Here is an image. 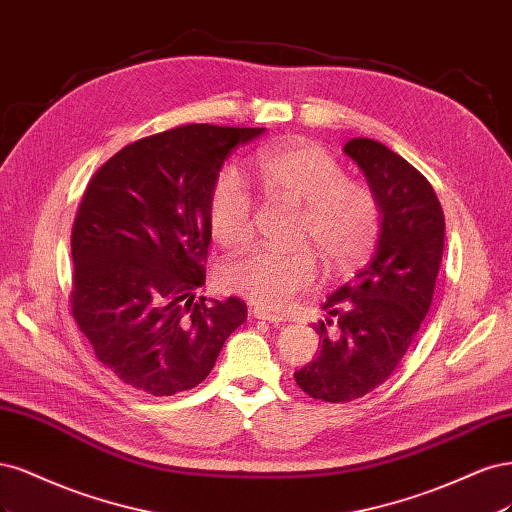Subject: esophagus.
Masks as SVG:
<instances>
[{
    "instance_id": "esophagus-1",
    "label": "esophagus",
    "mask_w": 512,
    "mask_h": 512,
    "mask_svg": "<svg viewBox=\"0 0 512 512\" xmlns=\"http://www.w3.org/2000/svg\"><path fill=\"white\" fill-rule=\"evenodd\" d=\"M253 317H255V319H261V321H270V323H283V321H285L283 317L276 315V312L266 310L263 306H255V308H253Z\"/></svg>"
}]
</instances>
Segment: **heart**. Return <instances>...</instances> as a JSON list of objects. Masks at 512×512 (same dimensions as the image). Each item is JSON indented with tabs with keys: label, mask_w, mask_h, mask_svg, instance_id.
<instances>
[{
	"label": "heart",
	"mask_w": 512,
	"mask_h": 512,
	"mask_svg": "<svg viewBox=\"0 0 512 512\" xmlns=\"http://www.w3.org/2000/svg\"><path fill=\"white\" fill-rule=\"evenodd\" d=\"M261 185L272 200L302 206L300 242H315L329 268L346 270L364 261L381 234V204L366 183L344 178L340 163L323 146L306 140L274 142L255 153ZM208 227L221 246L249 242L255 202L242 176L223 168L208 193ZM319 274L308 246L295 251L255 249L227 261L219 272L223 289L266 308H283Z\"/></svg>",
	"instance_id": "obj_1"
}]
</instances>
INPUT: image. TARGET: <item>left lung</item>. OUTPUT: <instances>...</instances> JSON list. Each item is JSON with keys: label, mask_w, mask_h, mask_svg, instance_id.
<instances>
[{"label": "left lung", "mask_w": 512, "mask_h": 512, "mask_svg": "<svg viewBox=\"0 0 512 512\" xmlns=\"http://www.w3.org/2000/svg\"><path fill=\"white\" fill-rule=\"evenodd\" d=\"M344 153L364 170L383 217L372 261L323 302L329 319L315 325L317 359L293 374L304 393L329 404L364 398L395 372L432 306L444 251L430 180L370 138L346 142Z\"/></svg>", "instance_id": "1"}]
</instances>
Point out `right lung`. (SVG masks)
<instances>
[{
    "instance_id": "add662e5",
    "label": "right lung",
    "mask_w": 512,
    "mask_h": 512,
    "mask_svg": "<svg viewBox=\"0 0 512 512\" xmlns=\"http://www.w3.org/2000/svg\"><path fill=\"white\" fill-rule=\"evenodd\" d=\"M263 127L180 125L127 144L93 174L72 227L70 306L95 357L138 391L200 385L246 319L240 298L195 300L210 244L208 193Z\"/></svg>"
}]
</instances>
